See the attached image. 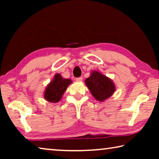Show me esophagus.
I'll use <instances>...</instances> for the list:
<instances>
[{"instance_id": "esophagus-1", "label": "esophagus", "mask_w": 159, "mask_h": 159, "mask_svg": "<svg viewBox=\"0 0 159 159\" xmlns=\"http://www.w3.org/2000/svg\"><path fill=\"white\" fill-rule=\"evenodd\" d=\"M76 80L78 82H81L83 80V78L82 77H79V78H76Z\"/></svg>"}]
</instances>
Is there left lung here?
<instances>
[{"label": "left lung", "mask_w": 159, "mask_h": 159, "mask_svg": "<svg viewBox=\"0 0 159 159\" xmlns=\"http://www.w3.org/2000/svg\"><path fill=\"white\" fill-rule=\"evenodd\" d=\"M85 83L92 95L99 102L105 101L116 91V86L112 80L97 71L91 72L90 77L86 79Z\"/></svg>", "instance_id": "left-lung-1"}]
</instances>
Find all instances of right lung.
Wrapping results in <instances>:
<instances>
[{
  "mask_svg": "<svg viewBox=\"0 0 159 159\" xmlns=\"http://www.w3.org/2000/svg\"><path fill=\"white\" fill-rule=\"evenodd\" d=\"M71 83V80L64 79L61 74H56L45 88L43 95L45 99L52 103H57L60 101L64 92Z\"/></svg>",
  "mask_w": 159,
  "mask_h": 159,
  "instance_id": "obj_1",
  "label": "right lung"
}]
</instances>
